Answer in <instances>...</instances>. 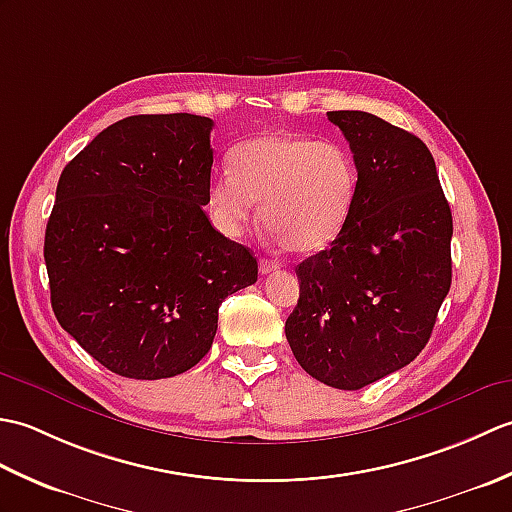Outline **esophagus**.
Wrapping results in <instances>:
<instances>
[{
  "mask_svg": "<svg viewBox=\"0 0 512 512\" xmlns=\"http://www.w3.org/2000/svg\"><path fill=\"white\" fill-rule=\"evenodd\" d=\"M277 268H279V262H275V259H268V257L259 259V273L262 275L273 273V270H277Z\"/></svg>",
  "mask_w": 512,
  "mask_h": 512,
  "instance_id": "obj_1",
  "label": "esophagus"
}]
</instances>
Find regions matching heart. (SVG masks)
<instances>
[{
  "instance_id": "1",
  "label": "heart",
  "mask_w": 512,
  "mask_h": 512,
  "mask_svg": "<svg viewBox=\"0 0 512 512\" xmlns=\"http://www.w3.org/2000/svg\"><path fill=\"white\" fill-rule=\"evenodd\" d=\"M358 169L339 140L273 132L253 136L231 151V171L209 184L215 226L237 235L262 202V222L290 253L328 248L350 220Z\"/></svg>"
}]
</instances>
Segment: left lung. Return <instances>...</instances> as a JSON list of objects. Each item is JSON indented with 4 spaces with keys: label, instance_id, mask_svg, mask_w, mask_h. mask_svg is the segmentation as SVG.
I'll list each match as a JSON object with an SVG mask.
<instances>
[{
    "label": "left lung",
    "instance_id": "left-lung-1",
    "mask_svg": "<svg viewBox=\"0 0 512 512\" xmlns=\"http://www.w3.org/2000/svg\"><path fill=\"white\" fill-rule=\"evenodd\" d=\"M356 160L350 220L295 270L286 339L299 365L336 389H361L427 345L451 288L453 217L418 136L367 112H328Z\"/></svg>",
    "mask_w": 512,
    "mask_h": 512
}]
</instances>
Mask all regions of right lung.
I'll list each match as a JSON object with an SVG mask.
<instances>
[{"label": "right lung", "mask_w": 512, "mask_h": 512, "mask_svg": "<svg viewBox=\"0 0 512 512\" xmlns=\"http://www.w3.org/2000/svg\"><path fill=\"white\" fill-rule=\"evenodd\" d=\"M213 121L140 114L65 165L46 226L61 328L110 372L158 380L211 350L222 301L257 281V259L217 233L209 204Z\"/></svg>", "instance_id": "1"}]
</instances>
